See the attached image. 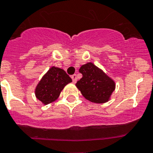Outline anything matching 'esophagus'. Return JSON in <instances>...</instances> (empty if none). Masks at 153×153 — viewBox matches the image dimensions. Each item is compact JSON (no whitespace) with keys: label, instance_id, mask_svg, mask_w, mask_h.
<instances>
[{"label":"esophagus","instance_id":"esophagus-1","mask_svg":"<svg viewBox=\"0 0 153 153\" xmlns=\"http://www.w3.org/2000/svg\"><path fill=\"white\" fill-rule=\"evenodd\" d=\"M71 77H72V80H73V83L76 82V80H77V76H76V74H73V75H72Z\"/></svg>","mask_w":153,"mask_h":153}]
</instances>
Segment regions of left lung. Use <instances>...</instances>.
<instances>
[{
    "label": "left lung",
    "instance_id": "obj_1",
    "mask_svg": "<svg viewBox=\"0 0 153 153\" xmlns=\"http://www.w3.org/2000/svg\"><path fill=\"white\" fill-rule=\"evenodd\" d=\"M79 72L82 74V78L76 85L85 98L97 104L108 101L115 90L114 81L91 62L83 65Z\"/></svg>",
    "mask_w": 153,
    "mask_h": 153
}]
</instances>
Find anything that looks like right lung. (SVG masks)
<instances>
[{"instance_id":"obj_1","label":"right lung","mask_w":153,"mask_h":153,"mask_svg":"<svg viewBox=\"0 0 153 153\" xmlns=\"http://www.w3.org/2000/svg\"><path fill=\"white\" fill-rule=\"evenodd\" d=\"M70 82L72 79L65 71L52 67L36 86L35 90L36 98L44 105H48L56 100L64 87Z\"/></svg>"}]
</instances>
